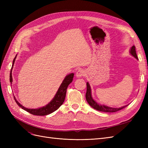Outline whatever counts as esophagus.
Wrapping results in <instances>:
<instances>
[{"label": "esophagus", "mask_w": 148, "mask_h": 148, "mask_svg": "<svg viewBox=\"0 0 148 148\" xmlns=\"http://www.w3.org/2000/svg\"><path fill=\"white\" fill-rule=\"evenodd\" d=\"M85 75V71L83 70V69H79L77 71V73H76V77H82L84 76Z\"/></svg>", "instance_id": "obj_1"}]
</instances>
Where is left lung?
Segmentation results:
<instances>
[{"label":"left lung","mask_w":148,"mask_h":148,"mask_svg":"<svg viewBox=\"0 0 148 148\" xmlns=\"http://www.w3.org/2000/svg\"><path fill=\"white\" fill-rule=\"evenodd\" d=\"M130 53L133 57H135L136 59H138V56L136 55V47L135 46L132 47ZM86 86H87V90L86 93V101L88 104L91 106V107H92V108H94L97 110L104 112H117L121 109H122L128 106V105L122 107H120V108H112V107H109L107 106H105L104 105H100L99 104H97L96 101H95L92 99V98L91 97V88L88 83H86Z\"/></svg>","instance_id":"8db88e82"}]
</instances>
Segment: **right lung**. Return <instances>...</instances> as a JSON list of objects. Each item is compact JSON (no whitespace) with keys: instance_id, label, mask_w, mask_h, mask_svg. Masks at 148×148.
Listing matches in <instances>:
<instances>
[{"instance_id":"right-lung-1","label":"right lung","mask_w":148,"mask_h":148,"mask_svg":"<svg viewBox=\"0 0 148 148\" xmlns=\"http://www.w3.org/2000/svg\"><path fill=\"white\" fill-rule=\"evenodd\" d=\"M16 57V55L14 59H13V60L12 67H13V64H14V62H15ZM12 67L11 69L10 73V82L11 83H12ZM73 76H74L73 73H71V74L66 76V77L65 78L63 82H62V83L61 84L59 90L57 91V92L56 93L54 98H53L50 103H49V104H47V106H44L43 107H41V108H39L37 109L25 108V107L21 105L20 103L16 101L15 97H14V99H15L16 103L19 106V107H21L22 109H24L26 111H27L28 112H29L31 114L34 115H39V116H43V115H46L48 114H50L53 112L56 111V110H57L60 107V106L63 104V102H64L65 99L66 89H67V88H68L69 85L71 82H72Z\"/></svg>"}]
</instances>
